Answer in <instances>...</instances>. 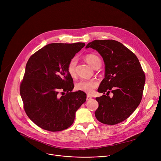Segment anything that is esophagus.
<instances>
[{
    "label": "esophagus",
    "mask_w": 161,
    "mask_h": 161,
    "mask_svg": "<svg viewBox=\"0 0 161 161\" xmlns=\"http://www.w3.org/2000/svg\"><path fill=\"white\" fill-rule=\"evenodd\" d=\"M92 98V97L90 96H89V95H87V96H86V101H88V100H90Z\"/></svg>",
    "instance_id": "obj_1"
}]
</instances>
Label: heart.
<instances>
[{
  "label": "heart",
  "mask_w": 161,
  "mask_h": 161,
  "mask_svg": "<svg viewBox=\"0 0 161 161\" xmlns=\"http://www.w3.org/2000/svg\"><path fill=\"white\" fill-rule=\"evenodd\" d=\"M85 60L94 69L99 67L101 65V59L95 54L90 53L85 56ZM77 58H72L67 64V71L69 75L75 77L76 75V66ZM98 86V82L96 80H81L76 83L75 87L76 90L84 92L87 94L92 93L95 88Z\"/></svg>",
  "instance_id": "heart-1"
}]
</instances>
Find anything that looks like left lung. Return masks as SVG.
I'll return each instance as SVG.
<instances>
[{"label":"left lung","instance_id":"obj_1","mask_svg":"<svg viewBox=\"0 0 161 161\" xmlns=\"http://www.w3.org/2000/svg\"><path fill=\"white\" fill-rule=\"evenodd\" d=\"M92 48L101 55L105 64L104 78L98 92L106 93L96 99L99 107L95 112L101 123L114 125L127 119L139 106L143 96L145 75L138 58L121 42L114 40H94ZM110 92L114 96H108Z\"/></svg>","mask_w":161,"mask_h":161}]
</instances>
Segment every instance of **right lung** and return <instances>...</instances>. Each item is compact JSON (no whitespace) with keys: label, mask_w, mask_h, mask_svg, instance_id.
Instances as JSON below:
<instances>
[{"label":"right lung","mask_w":161,"mask_h":161,"mask_svg":"<svg viewBox=\"0 0 161 161\" xmlns=\"http://www.w3.org/2000/svg\"><path fill=\"white\" fill-rule=\"evenodd\" d=\"M85 45L52 43L29 58L19 92L26 114L39 127L52 132L67 129L86 101L83 92H71L73 80L67 71L69 62ZM60 89L66 94L59 97Z\"/></svg>","instance_id":"add662e5"}]
</instances>
